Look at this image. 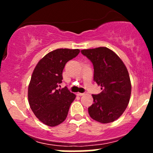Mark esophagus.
I'll return each mask as SVG.
<instances>
[{
	"mask_svg": "<svg viewBox=\"0 0 153 153\" xmlns=\"http://www.w3.org/2000/svg\"><path fill=\"white\" fill-rule=\"evenodd\" d=\"M85 93H77V95H78V96H83V95H85Z\"/></svg>",
	"mask_w": 153,
	"mask_h": 153,
	"instance_id": "34e87169",
	"label": "esophagus"
}]
</instances>
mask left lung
Segmentation results:
<instances>
[{"instance_id":"obj_1","label":"left lung","mask_w":153,"mask_h":153,"mask_svg":"<svg viewBox=\"0 0 153 153\" xmlns=\"http://www.w3.org/2000/svg\"><path fill=\"white\" fill-rule=\"evenodd\" d=\"M81 53L93 63L94 80L102 90L92 95L94 103L88 108L89 115L103 124L113 122L124 113L129 102L131 86L127 68L107 47L82 50Z\"/></svg>"}]
</instances>
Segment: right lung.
<instances>
[{"mask_svg": "<svg viewBox=\"0 0 153 153\" xmlns=\"http://www.w3.org/2000/svg\"><path fill=\"white\" fill-rule=\"evenodd\" d=\"M80 52L78 49H57L47 54L35 67L28 88L31 109L50 127L59 125L68 116L75 95L68 88L58 89L65 65Z\"/></svg>", "mask_w": 153, "mask_h": 153, "instance_id": "obj_1", "label": "right lung"}]
</instances>
